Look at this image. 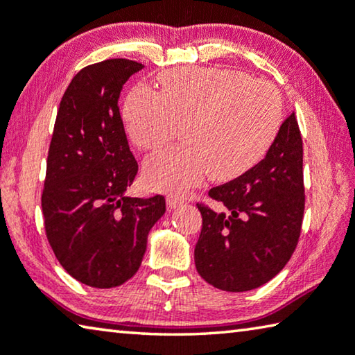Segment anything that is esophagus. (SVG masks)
<instances>
[{
  "label": "esophagus",
  "mask_w": 355,
  "mask_h": 355,
  "mask_svg": "<svg viewBox=\"0 0 355 355\" xmlns=\"http://www.w3.org/2000/svg\"><path fill=\"white\" fill-rule=\"evenodd\" d=\"M166 202H167L168 210H175V208H180V207L184 204L183 199L178 198V196H175V194H168Z\"/></svg>",
  "instance_id": "1"
}]
</instances>
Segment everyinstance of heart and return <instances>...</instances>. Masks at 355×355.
Segmentation results:
<instances>
[{
  "label": "heart",
  "instance_id": "obj_1",
  "mask_svg": "<svg viewBox=\"0 0 355 355\" xmlns=\"http://www.w3.org/2000/svg\"><path fill=\"white\" fill-rule=\"evenodd\" d=\"M161 93L139 85L128 94L123 118L132 144L156 150L177 136L183 142L145 162L150 184L184 191L210 175L239 178L254 167L277 139L283 107L266 80L224 67H182L159 77Z\"/></svg>",
  "mask_w": 355,
  "mask_h": 355
}]
</instances>
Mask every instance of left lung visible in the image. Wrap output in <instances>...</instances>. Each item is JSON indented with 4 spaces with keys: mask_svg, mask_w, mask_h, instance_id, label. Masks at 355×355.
<instances>
[{
    "mask_svg": "<svg viewBox=\"0 0 355 355\" xmlns=\"http://www.w3.org/2000/svg\"><path fill=\"white\" fill-rule=\"evenodd\" d=\"M208 196L223 211L198 205L202 230L196 268L208 284L245 292L266 284L284 268L300 237L303 145L295 115L279 126L263 159Z\"/></svg>",
    "mask_w": 355,
    "mask_h": 355,
    "instance_id": "8db88e82",
    "label": "left lung"
}]
</instances>
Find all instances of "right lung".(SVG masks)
Wrapping results in <instances>:
<instances>
[{
    "label": "right lung",
    "mask_w": 355,
    "mask_h": 355,
    "mask_svg": "<svg viewBox=\"0 0 355 355\" xmlns=\"http://www.w3.org/2000/svg\"><path fill=\"white\" fill-rule=\"evenodd\" d=\"M144 69L114 58L83 67L61 98L47 156L42 213L49 243L72 278L92 288L126 283L142 263L166 199L128 198L137 161L118 99Z\"/></svg>",
    "instance_id": "right-lung-1"
}]
</instances>
